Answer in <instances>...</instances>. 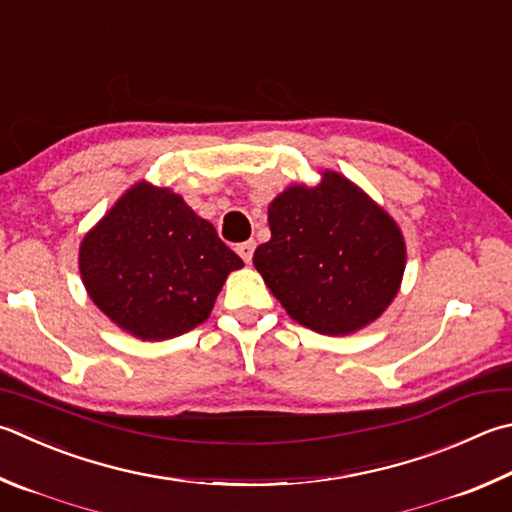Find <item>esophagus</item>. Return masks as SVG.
I'll return each instance as SVG.
<instances>
[{
	"mask_svg": "<svg viewBox=\"0 0 512 512\" xmlns=\"http://www.w3.org/2000/svg\"><path fill=\"white\" fill-rule=\"evenodd\" d=\"M237 253L241 255V259H244L246 264H250V259H253V253H255V241L253 239L241 241V244H237Z\"/></svg>",
	"mask_w": 512,
	"mask_h": 512,
	"instance_id": "34e87169",
	"label": "esophagus"
}]
</instances>
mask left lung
I'll return each mask as SVG.
<instances>
[{"label": "left lung", "mask_w": 512, "mask_h": 512, "mask_svg": "<svg viewBox=\"0 0 512 512\" xmlns=\"http://www.w3.org/2000/svg\"><path fill=\"white\" fill-rule=\"evenodd\" d=\"M268 226L253 264L302 327L347 336L392 304L405 271L401 228L342 174L291 185L268 206Z\"/></svg>", "instance_id": "1"}]
</instances>
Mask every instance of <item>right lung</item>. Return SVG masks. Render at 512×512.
<instances>
[{"instance_id":"obj_1","label":"right lung","mask_w":512,"mask_h":512,"mask_svg":"<svg viewBox=\"0 0 512 512\" xmlns=\"http://www.w3.org/2000/svg\"><path fill=\"white\" fill-rule=\"evenodd\" d=\"M241 257L179 194L136 183L80 244L91 300L120 329L167 340L206 322Z\"/></svg>"}]
</instances>
